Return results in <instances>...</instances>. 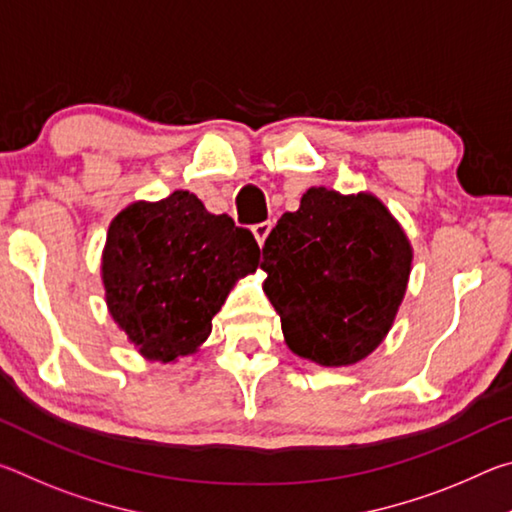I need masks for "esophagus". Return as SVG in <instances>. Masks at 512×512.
<instances>
[{"instance_id": "esophagus-1", "label": "esophagus", "mask_w": 512, "mask_h": 512, "mask_svg": "<svg viewBox=\"0 0 512 512\" xmlns=\"http://www.w3.org/2000/svg\"><path fill=\"white\" fill-rule=\"evenodd\" d=\"M271 228H273L271 221H262V223H255L253 225V235H255L259 246H264V241L268 237V232H271Z\"/></svg>"}]
</instances>
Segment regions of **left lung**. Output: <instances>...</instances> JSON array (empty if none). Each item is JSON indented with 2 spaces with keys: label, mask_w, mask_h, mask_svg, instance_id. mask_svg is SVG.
<instances>
[{
  "label": "left lung",
  "mask_w": 512,
  "mask_h": 512,
  "mask_svg": "<svg viewBox=\"0 0 512 512\" xmlns=\"http://www.w3.org/2000/svg\"><path fill=\"white\" fill-rule=\"evenodd\" d=\"M264 291L289 348L350 366L388 334L411 273L404 230L375 196L311 187L264 241Z\"/></svg>",
  "instance_id": "obj_1"
}]
</instances>
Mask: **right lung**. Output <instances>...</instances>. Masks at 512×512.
Returning <instances> with one entry per match:
<instances>
[{"label": "right lung", "mask_w": 512, "mask_h": 512, "mask_svg": "<svg viewBox=\"0 0 512 512\" xmlns=\"http://www.w3.org/2000/svg\"><path fill=\"white\" fill-rule=\"evenodd\" d=\"M257 262L253 232L194 194L133 203L110 223L103 250L108 309L146 359L169 363L207 339L232 284Z\"/></svg>", "instance_id": "1"}]
</instances>
